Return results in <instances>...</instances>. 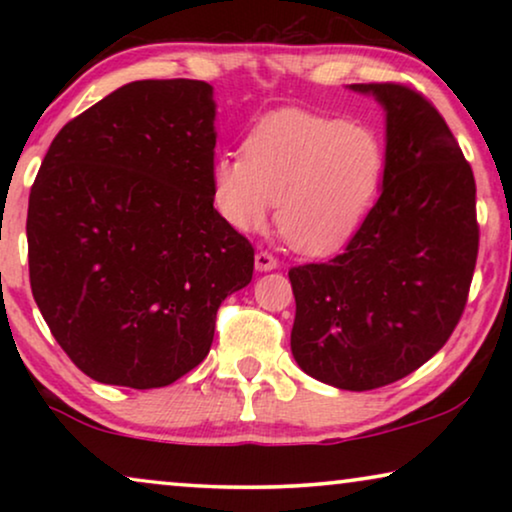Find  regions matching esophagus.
Listing matches in <instances>:
<instances>
[{
	"mask_svg": "<svg viewBox=\"0 0 512 512\" xmlns=\"http://www.w3.org/2000/svg\"><path fill=\"white\" fill-rule=\"evenodd\" d=\"M254 265L258 272H270V270H277V258L268 254V251H258V254L254 256Z\"/></svg>",
	"mask_w": 512,
	"mask_h": 512,
	"instance_id": "obj_1",
	"label": "esophagus"
}]
</instances>
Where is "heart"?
<instances>
[{"label":"heart","instance_id":"heart-1","mask_svg":"<svg viewBox=\"0 0 512 512\" xmlns=\"http://www.w3.org/2000/svg\"><path fill=\"white\" fill-rule=\"evenodd\" d=\"M387 146L373 128L284 109L212 165V198L237 233L277 228L296 251L331 254L356 235L382 191Z\"/></svg>","mask_w":512,"mask_h":512}]
</instances>
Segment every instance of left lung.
Here are the masks:
<instances>
[{
	"label": "left lung",
	"mask_w": 512,
	"mask_h": 512,
	"mask_svg": "<svg viewBox=\"0 0 512 512\" xmlns=\"http://www.w3.org/2000/svg\"><path fill=\"white\" fill-rule=\"evenodd\" d=\"M384 109L382 193L345 254L289 272L291 354L314 380L366 391L450 338L478 258L475 179L443 116L398 83H354Z\"/></svg>",
	"instance_id": "1"
}]
</instances>
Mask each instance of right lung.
Listing matches in <instances>:
<instances>
[{
  "instance_id": "1",
  "label": "right lung",
  "mask_w": 512,
  "mask_h": 512,
  "mask_svg": "<svg viewBox=\"0 0 512 512\" xmlns=\"http://www.w3.org/2000/svg\"><path fill=\"white\" fill-rule=\"evenodd\" d=\"M214 121L205 81H132L48 146L27 209L32 296L97 382L179 380L251 282L254 249L214 209Z\"/></svg>"
}]
</instances>
